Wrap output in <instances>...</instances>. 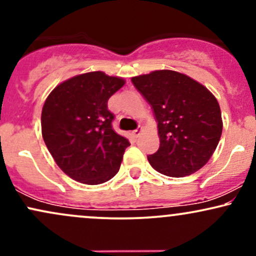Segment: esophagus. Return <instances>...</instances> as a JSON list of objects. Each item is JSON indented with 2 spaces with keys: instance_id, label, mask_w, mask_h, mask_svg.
Returning <instances> with one entry per match:
<instances>
[{
  "instance_id": "obj_1",
  "label": "esophagus",
  "mask_w": 256,
  "mask_h": 256,
  "mask_svg": "<svg viewBox=\"0 0 256 256\" xmlns=\"http://www.w3.org/2000/svg\"><path fill=\"white\" fill-rule=\"evenodd\" d=\"M140 132H142V128H136V130L132 131V134H134V137H138L140 134Z\"/></svg>"
}]
</instances>
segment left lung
I'll return each instance as SVG.
<instances>
[{
  "label": "left lung",
  "instance_id": "1",
  "mask_svg": "<svg viewBox=\"0 0 256 256\" xmlns=\"http://www.w3.org/2000/svg\"><path fill=\"white\" fill-rule=\"evenodd\" d=\"M131 80L158 122L160 146L148 156L152 168L176 178L198 171L213 155L222 131V112L213 94L192 78L170 70Z\"/></svg>",
  "mask_w": 256,
  "mask_h": 256
}]
</instances>
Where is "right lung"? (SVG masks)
Wrapping results in <instances>:
<instances>
[{
	"instance_id": "1",
	"label": "right lung",
	"mask_w": 256,
	"mask_h": 256,
	"mask_svg": "<svg viewBox=\"0 0 256 256\" xmlns=\"http://www.w3.org/2000/svg\"><path fill=\"white\" fill-rule=\"evenodd\" d=\"M125 80L104 72L67 79L49 94L42 110V136L55 162L83 184L110 180L130 142L112 128L107 102Z\"/></svg>"
}]
</instances>
